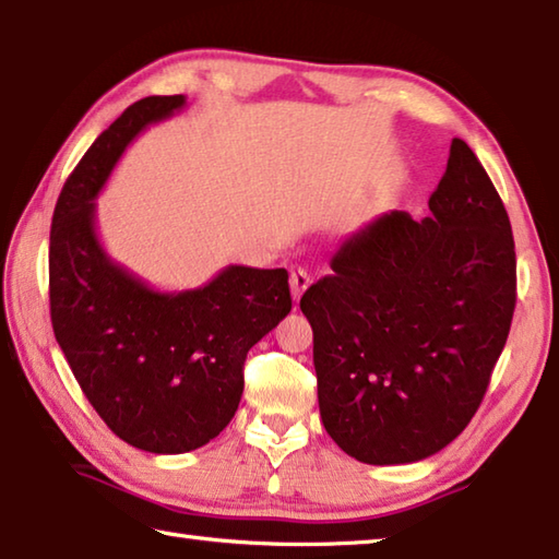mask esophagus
<instances>
[{"label":"esophagus","mask_w":559,"mask_h":559,"mask_svg":"<svg viewBox=\"0 0 559 559\" xmlns=\"http://www.w3.org/2000/svg\"><path fill=\"white\" fill-rule=\"evenodd\" d=\"M310 273L308 271H302V269H296V271H290V293H293V298H300L302 293H306V288L310 286Z\"/></svg>","instance_id":"obj_1"}]
</instances>
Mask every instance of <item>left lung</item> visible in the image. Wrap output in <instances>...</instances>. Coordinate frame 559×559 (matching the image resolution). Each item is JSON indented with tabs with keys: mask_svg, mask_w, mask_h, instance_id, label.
I'll return each instance as SVG.
<instances>
[{
	"mask_svg": "<svg viewBox=\"0 0 559 559\" xmlns=\"http://www.w3.org/2000/svg\"><path fill=\"white\" fill-rule=\"evenodd\" d=\"M429 216L384 214L347 239L300 310L313 328L320 419L372 466L429 459L468 427L515 310V243L463 140Z\"/></svg>",
	"mask_w": 559,
	"mask_h": 559,
	"instance_id": "1",
	"label": "left lung"
}]
</instances>
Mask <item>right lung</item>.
Instances as JSON below:
<instances>
[{"mask_svg":"<svg viewBox=\"0 0 559 559\" xmlns=\"http://www.w3.org/2000/svg\"><path fill=\"white\" fill-rule=\"evenodd\" d=\"M185 96H150L91 145L51 222L56 343L108 429L150 453H187L231 421L246 353L290 313L286 269L226 266L202 288L163 293L122 269L96 234V197L126 147Z\"/></svg>","mask_w":559,"mask_h":559,"instance_id":"add662e5","label":"right lung"}]
</instances>
